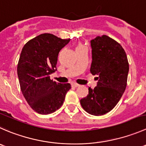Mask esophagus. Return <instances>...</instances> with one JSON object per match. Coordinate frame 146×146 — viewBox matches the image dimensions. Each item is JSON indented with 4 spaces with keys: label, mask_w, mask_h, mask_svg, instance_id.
Segmentation results:
<instances>
[{
    "label": "esophagus",
    "mask_w": 146,
    "mask_h": 146,
    "mask_svg": "<svg viewBox=\"0 0 146 146\" xmlns=\"http://www.w3.org/2000/svg\"><path fill=\"white\" fill-rule=\"evenodd\" d=\"M71 85H72V86H73V87H77V86H79V84H76V82H72Z\"/></svg>",
    "instance_id": "esophagus-1"
}]
</instances>
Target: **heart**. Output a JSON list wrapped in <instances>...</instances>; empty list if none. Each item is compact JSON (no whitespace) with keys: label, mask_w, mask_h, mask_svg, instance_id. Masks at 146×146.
Returning <instances> with one entry per match:
<instances>
[{"label":"heart","mask_w":146,"mask_h":146,"mask_svg":"<svg viewBox=\"0 0 146 146\" xmlns=\"http://www.w3.org/2000/svg\"><path fill=\"white\" fill-rule=\"evenodd\" d=\"M82 47V44H79V45H77V47Z\"/></svg>","instance_id":"b5f03b06"}]
</instances>
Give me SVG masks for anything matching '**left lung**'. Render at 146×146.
<instances>
[{"label": "left lung", "instance_id": "left-lung-1", "mask_svg": "<svg viewBox=\"0 0 146 146\" xmlns=\"http://www.w3.org/2000/svg\"><path fill=\"white\" fill-rule=\"evenodd\" d=\"M92 62L90 72L96 75L97 86L89 88V94L80 100L89 114L102 116L111 111L126 88L129 64L119 42L107 35L91 40Z\"/></svg>", "mask_w": 146, "mask_h": 146}]
</instances>
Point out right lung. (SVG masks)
Wrapping results in <instances>:
<instances>
[{
	"label": "right lung",
	"mask_w": 146,
	"mask_h": 146,
	"mask_svg": "<svg viewBox=\"0 0 146 146\" xmlns=\"http://www.w3.org/2000/svg\"><path fill=\"white\" fill-rule=\"evenodd\" d=\"M70 40L43 33L23 47L17 67L21 92L30 107L40 114L60 109L71 89L70 84L57 83L50 76L57 70L59 52Z\"/></svg>",
	"instance_id": "obj_1"
}]
</instances>
